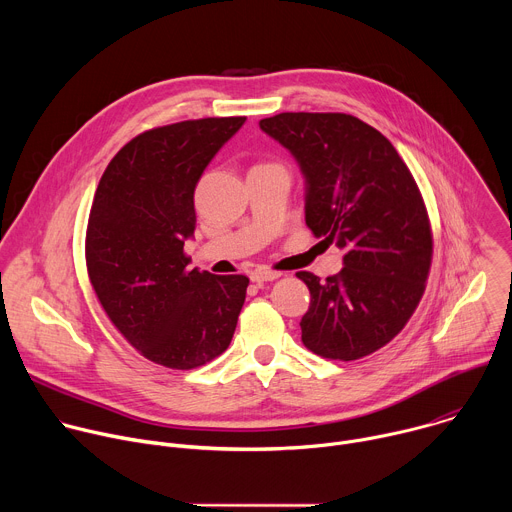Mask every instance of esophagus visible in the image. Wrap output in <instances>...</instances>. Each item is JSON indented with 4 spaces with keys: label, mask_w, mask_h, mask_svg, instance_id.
Segmentation results:
<instances>
[{
    "label": "esophagus",
    "mask_w": 512,
    "mask_h": 512,
    "mask_svg": "<svg viewBox=\"0 0 512 512\" xmlns=\"http://www.w3.org/2000/svg\"><path fill=\"white\" fill-rule=\"evenodd\" d=\"M277 277H281V273H279V271H273V269H267V267H259V269L251 271V281H257V283H261V281H273V279H277Z\"/></svg>",
    "instance_id": "1"
}]
</instances>
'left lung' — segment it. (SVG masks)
Segmentation results:
<instances>
[{
    "instance_id": "8db88e82",
    "label": "left lung",
    "mask_w": 512,
    "mask_h": 512,
    "mask_svg": "<svg viewBox=\"0 0 512 512\" xmlns=\"http://www.w3.org/2000/svg\"><path fill=\"white\" fill-rule=\"evenodd\" d=\"M306 176V225L344 251V267L310 289L302 342L356 360L391 342L421 302L433 257L429 214L393 143L346 113H279L259 121Z\"/></svg>"
}]
</instances>
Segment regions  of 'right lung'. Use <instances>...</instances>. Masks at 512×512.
Wrapping results in <instances>:
<instances>
[{
	"label": "right lung",
	"mask_w": 512,
	"mask_h": 512,
	"mask_svg": "<svg viewBox=\"0 0 512 512\" xmlns=\"http://www.w3.org/2000/svg\"><path fill=\"white\" fill-rule=\"evenodd\" d=\"M247 117H206L143 131L97 186L85 259L99 304L148 360L190 371L221 356L235 334L249 277L190 269L194 188Z\"/></svg>",
	"instance_id": "add662e5"
}]
</instances>
